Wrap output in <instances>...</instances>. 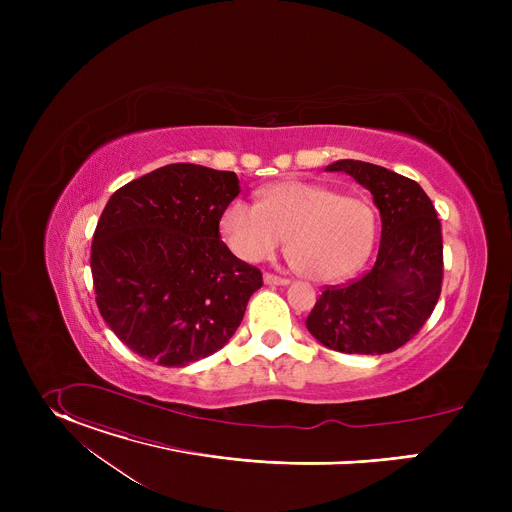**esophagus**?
I'll use <instances>...</instances> for the list:
<instances>
[{"label":"esophagus","instance_id":"34e87169","mask_svg":"<svg viewBox=\"0 0 512 512\" xmlns=\"http://www.w3.org/2000/svg\"><path fill=\"white\" fill-rule=\"evenodd\" d=\"M263 281H265L267 285H287V283H289V279L279 277V275H273V273H265V275H263Z\"/></svg>","mask_w":512,"mask_h":512}]
</instances>
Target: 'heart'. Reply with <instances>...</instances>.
Here are the masks:
<instances>
[{"label":"heart","mask_w":512,"mask_h":512,"mask_svg":"<svg viewBox=\"0 0 512 512\" xmlns=\"http://www.w3.org/2000/svg\"><path fill=\"white\" fill-rule=\"evenodd\" d=\"M377 231L369 200L340 196L308 182H279L261 192L259 206L233 200L221 233L245 261L269 259L287 239V257L304 277L336 281L369 259Z\"/></svg>","instance_id":"obj_1"}]
</instances>
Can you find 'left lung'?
<instances>
[{
  "label": "left lung",
  "instance_id": "1",
  "mask_svg": "<svg viewBox=\"0 0 512 512\" xmlns=\"http://www.w3.org/2000/svg\"><path fill=\"white\" fill-rule=\"evenodd\" d=\"M326 172H344L373 194L381 212V243L367 273L322 291L306 326L338 352H393L421 330L440 300V218L423 188L397 172L360 160H338Z\"/></svg>",
  "mask_w": 512,
  "mask_h": 512
}]
</instances>
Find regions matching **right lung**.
<instances>
[{"instance_id":"1","label":"right lung","mask_w":512,"mask_h":512,"mask_svg":"<svg viewBox=\"0 0 512 512\" xmlns=\"http://www.w3.org/2000/svg\"><path fill=\"white\" fill-rule=\"evenodd\" d=\"M241 192L235 172L170 164L121 186L91 247L97 306L117 338L162 367L221 350L239 328L261 271L218 235Z\"/></svg>"}]
</instances>
